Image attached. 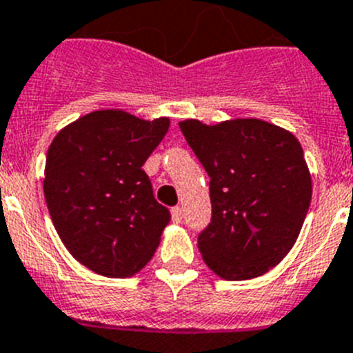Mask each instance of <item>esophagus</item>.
I'll return each mask as SVG.
<instances>
[{
    "instance_id": "esophagus-1",
    "label": "esophagus",
    "mask_w": 353,
    "mask_h": 353,
    "mask_svg": "<svg viewBox=\"0 0 353 353\" xmlns=\"http://www.w3.org/2000/svg\"><path fill=\"white\" fill-rule=\"evenodd\" d=\"M172 220L176 223H179L181 220H183V208H181V206L172 208Z\"/></svg>"
}]
</instances>
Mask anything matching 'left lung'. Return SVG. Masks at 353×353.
<instances>
[{
  "label": "left lung",
  "instance_id": "8db88e82",
  "mask_svg": "<svg viewBox=\"0 0 353 353\" xmlns=\"http://www.w3.org/2000/svg\"><path fill=\"white\" fill-rule=\"evenodd\" d=\"M206 168L211 223L199 236L208 268L225 281L266 274L293 249L311 204V172L293 133L261 119L179 122Z\"/></svg>",
  "mask_w": 353,
  "mask_h": 353
}]
</instances>
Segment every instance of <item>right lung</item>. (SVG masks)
I'll return each instance as SVG.
<instances>
[{"instance_id":"obj_1","label":"right lung","mask_w":353,"mask_h":353,"mask_svg":"<svg viewBox=\"0 0 353 353\" xmlns=\"http://www.w3.org/2000/svg\"><path fill=\"white\" fill-rule=\"evenodd\" d=\"M170 128L124 110H96L57 133L46 156L44 197L70 256L104 277L139 274L170 213L142 167Z\"/></svg>"}]
</instances>
